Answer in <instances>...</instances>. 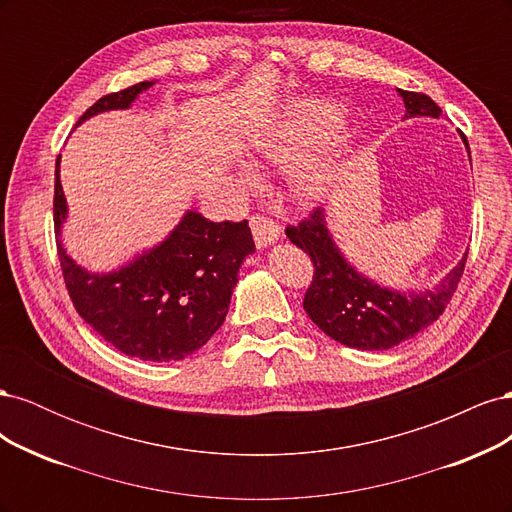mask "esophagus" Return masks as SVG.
Segmentation results:
<instances>
[{
  "label": "esophagus",
  "instance_id": "34e87169",
  "mask_svg": "<svg viewBox=\"0 0 512 512\" xmlns=\"http://www.w3.org/2000/svg\"><path fill=\"white\" fill-rule=\"evenodd\" d=\"M250 228H252L254 241L260 250H265V247L273 245L277 239L282 237V228L267 218H260V215H256V218L250 220Z\"/></svg>",
  "mask_w": 512,
  "mask_h": 512
}]
</instances>
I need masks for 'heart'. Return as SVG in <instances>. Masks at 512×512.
<instances>
[{
    "instance_id": "b5f03b06",
    "label": "heart",
    "mask_w": 512,
    "mask_h": 512,
    "mask_svg": "<svg viewBox=\"0 0 512 512\" xmlns=\"http://www.w3.org/2000/svg\"><path fill=\"white\" fill-rule=\"evenodd\" d=\"M344 121L342 106L331 100H303L269 121L252 138V151L262 160L284 166L322 137L316 149L288 166L286 194L297 207L312 209L327 200L342 179L350 141L346 134H333Z\"/></svg>"
}]
</instances>
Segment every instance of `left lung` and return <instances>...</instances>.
Returning a JSON list of instances; mask_svg holds the SVG:
<instances>
[{"mask_svg": "<svg viewBox=\"0 0 512 512\" xmlns=\"http://www.w3.org/2000/svg\"><path fill=\"white\" fill-rule=\"evenodd\" d=\"M406 119L440 117V106L425 94L397 89ZM463 138V136H461ZM468 153V141L463 138ZM288 239L314 262L303 307L320 331L359 350H389L436 322L461 282L468 252L438 284L418 292L380 286L350 265L327 226V211L316 209L299 226L286 228Z\"/></svg>", "mask_w": 512, "mask_h": 512, "instance_id": "left-lung-1", "label": "left lung"}]
</instances>
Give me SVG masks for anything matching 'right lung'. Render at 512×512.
I'll return each mask as SVG.
<instances>
[{
    "instance_id": "add662e5",
    "label": "right lung",
    "mask_w": 512,
    "mask_h": 512,
    "mask_svg": "<svg viewBox=\"0 0 512 512\" xmlns=\"http://www.w3.org/2000/svg\"><path fill=\"white\" fill-rule=\"evenodd\" d=\"M156 81L100 98L83 121L126 111ZM55 235L61 271L76 312L119 352L141 361H181L222 327L245 256L256 252L247 222H211L188 209L168 237L115 271L81 267L61 243L68 203L55 164Z\"/></svg>"
}]
</instances>
